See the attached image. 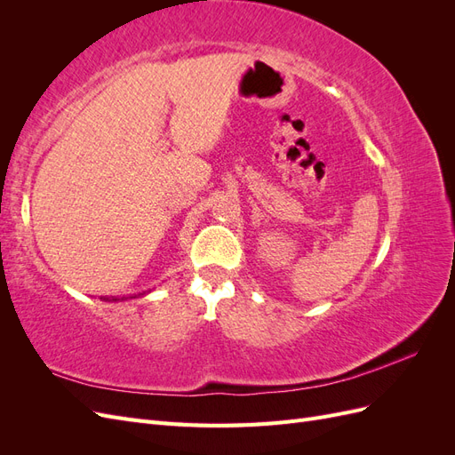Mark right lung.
<instances>
[{
    "label": "right lung",
    "instance_id": "add662e5",
    "mask_svg": "<svg viewBox=\"0 0 455 455\" xmlns=\"http://www.w3.org/2000/svg\"><path fill=\"white\" fill-rule=\"evenodd\" d=\"M104 299H106V298H104ZM112 299H117V298H112Z\"/></svg>",
    "mask_w": 455,
    "mask_h": 455
}]
</instances>
